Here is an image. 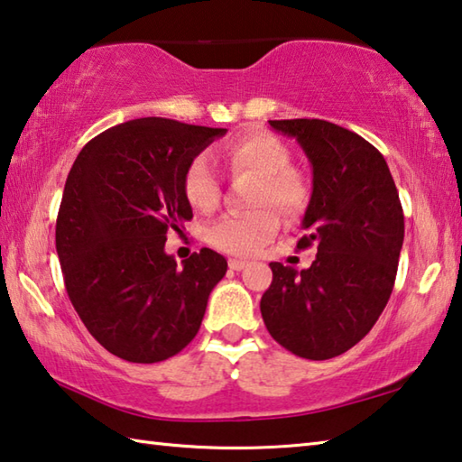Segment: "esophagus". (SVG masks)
I'll return each mask as SVG.
<instances>
[{
    "label": "esophagus",
    "mask_w": 462,
    "mask_h": 462,
    "mask_svg": "<svg viewBox=\"0 0 462 462\" xmlns=\"http://www.w3.org/2000/svg\"><path fill=\"white\" fill-rule=\"evenodd\" d=\"M229 268L236 270V272H241L244 268H247V262H244V260H229Z\"/></svg>",
    "instance_id": "esophagus-1"
}]
</instances>
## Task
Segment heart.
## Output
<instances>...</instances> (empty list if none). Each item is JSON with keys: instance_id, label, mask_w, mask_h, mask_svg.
<instances>
[{"instance_id": "obj_1", "label": "heart", "mask_w": 462, "mask_h": 462, "mask_svg": "<svg viewBox=\"0 0 462 462\" xmlns=\"http://www.w3.org/2000/svg\"><path fill=\"white\" fill-rule=\"evenodd\" d=\"M225 162L233 172L257 178L254 207H263L247 215H225L207 229L208 244L218 252L247 257L260 252L276 237L280 229L278 208L286 218H294L309 202V186L290 166V152L276 135L254 132L237 137L225 150ZM182 192L192 208L200 213L215 210L221 200V180L205 153L194 156L182 172Z\"/></svg>"}]
</instances>
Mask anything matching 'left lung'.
<instances>
[{
  "instance_id": "1",
  "label": "left lung",
  "mask_w": 462,
  "mask_h": 462,
  "mask_svg": "<svg viewBox=\"0 0 462 462\" xmlns=\"http://www.w3.org/2000/svg\"><path fill=\"white\" fill-rule=\"evenodd\" d=\"M300 143L312 194L298 249L317 245L309 270L272 262L260 309L270 335L298 357L325 361L365 337L390 300L403 244V210L385 158L325 119H273Z\"/></svg>"
}]
</instances>
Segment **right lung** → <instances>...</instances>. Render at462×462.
I'll list each match as a JSON object with an SVG mask.
<instances>
[{
  "label": "right lung",
  "mask_w": 462,
  "mask_h": 462,
  "mask_svg": "<svg viewBox=\"0 0 462 462\" xmlns=\"http://www.w3.org/2000/svg\"><path fill=\"white\" fill-rule=\"evenodd\" d=\"M225 134L132 119L93 137L70 168L56 218L64 286L88 333L119 359L164 361L199 333L226 260L202 247L178 265L164 245L192 218L186 164Z\"/></svg>",
  "instance_id": "right-lung-1"
}]
</instances>
